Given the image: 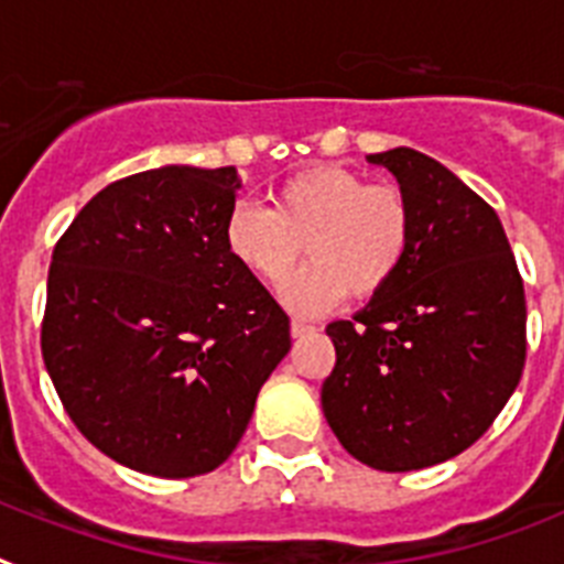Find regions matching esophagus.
Instances as JSON below:
<instances>
[{
  "mask_svg": "<svg viewBox=\"0 0 564 564\" xmlns=\"http://www.w3.org/2000/svg\"><path fill=\"white\" fill-rule=\"evenodd\" d=\"M315 332V326L306 321H292V337H303V335H312Z\"/></svg>",
  "mask_w": 564,
  "mask_h": 564,
  "instance_id": "34e87169",
  "label": "esophagus"
}]
</instances>
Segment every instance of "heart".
<instances>
[{"label":"heart","instance_id":"1","mask_svg":"<svg viewBox=\"0 0 564 564\" xmlns=\"http://www.w3.org/2000/svg\"><path fill=\"white\" fill-rule=\"evenodd\" d=\"M409 200L346 166H312L272 193V209L238 204L227 215L229 254L269 289H283L303 254L310 267L286 289L295 312H321L346 295L371 297L409 249Z\"/></svg>","mask_w":564,"mask_h":564}]
</instances>
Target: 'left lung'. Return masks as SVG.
I'll list each match as a JSON object with an SVG mask.
<instances>
[{
	"mask_svg": "<svg viewBox=\"0 0 564 564\" xmlns=\"http://www.w3.org/2000/svg\"><path fill=\"white\" fill-rule=\"evenodd\" d=\"M409 200L398 275L335 321L321 389L340 445L377 471H417L477 443L525 366V289L497 213L440 161L398 147L369 155Z\"/></svg>",
	"mask_w": 564,
	"mask_h": 564,
	"instance_id": "8db88e82",
	"label": "left lung"
}]
</instances>
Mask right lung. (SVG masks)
I'll return each instance as SVG.
<instances>
[{
  "instance_id": "right-lung-1",
  "label": "right lung",
  "mask_w": 564,
  "mask_h": 564,
  "mask_svg": "<svg viewBox=\"0 0 564 564\" xmlns=\"http://www.w3.org/2000/svg\"><path fill=\"white\" fill-rule=\"evenodd\" d=\"M235 166H159L112 181L53 249L42 357L101 454L198 477L235 452L286 357L289 317L229 254Z\"/></svg>"
}]
</instances>
